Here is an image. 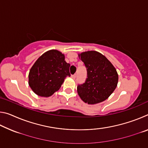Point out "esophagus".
<instances>
[{
    "label": "esophagus",
    "mask_w": 148,
    "mask_h": 148,
    "mask_svg": "<svg viewBox=\"0 0 148 148\" xmlns=\"http://www.w3.org/2000/svg\"><path fill=\"white\" fill-rule=\"evenodd\" d=\"M71 76H72V78H73V79H75V78H76V74H72Z\"/></svg>",
    "instance_id": "1"
}]
</instances>
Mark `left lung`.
<instances>
[{"label":"left lung","mask_w":148,"mask_h":148,"mask_svg":"<svg viewBox=\"0 0 148 148\" xmlns=\"http://www.w3.org/2000/svg\"><path fill=\"white\" fill-rule=\"evenodd\" d=\"M79 57L87 69V78L77 91L82 101L95 104L105 101L116 89L118 74L115 67L103 55L95 51L82 53Z\"/></svg>","instance_id":"1"}]
</instances>
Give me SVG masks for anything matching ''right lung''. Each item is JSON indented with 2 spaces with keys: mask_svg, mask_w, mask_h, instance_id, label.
<instances>
[{
  "mask_svg": "<svg viewBox=\"0 0 148 148\" xmlns=\"http://www.w3.org/2000/svg\"><path fill=\"white\" fill-rule=\"evenodd\" d=\"M71 64L64 61V56L56 49L44 53L30 70L29 85L40 97H49L57 91L66 76H70Z\"/></svg>",
  "mask_w": 148,
  "mask_h": 148,
  "instance_id": "1",
  "label": "right lung"
}]
</instances>
